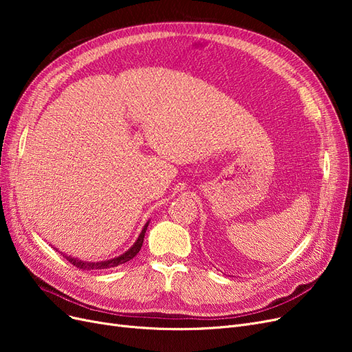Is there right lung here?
I'll return each instance as SVG.
<instances>
[{
  "label": "right lung",
  "instance_id": "obj_1",
  "mask_svg": "<svg viewBox=\"0 0 352 352\" xmlns=\"http://www.w3.org/2000/svg\"><path fill=\"white\" fill-rule=\"evenodd\" d=\"M148 223L144 226L142 232L140 233V236H138L136 242L132 245V247L127 250L124 254L119 255V257L116 258H111V260H105V261H97V263H92V261H82L79 258H73L70 257V255H63L70 264H73L74 267L78 269H82V270H104V269H111V267H117V265L120 264H124L127 261H131L135 255L140 252L141 247H142V242H144V236H145V232H146V228H148Z\"/></svg>",
  "mask_w": 352,
  "mask_h": 352
}]
</instances>
